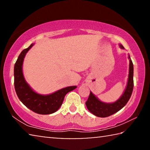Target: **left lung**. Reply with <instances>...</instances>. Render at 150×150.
Segmentation results:
<instances>
[{
    "label": "left lung",
    "mask_w": 150,
    "mask_h": 150,
    "mask_svg": "<svg viewBox=\"0 0 150 150\" xmlns=\"http://www.w3.org/2000/svg\"><path fill=\"white\" fill-rule=\"evenodd\" d=\"M120 46L121 48H124L123 45H120ZM128 57L130 59V65H129L128 84H127V87L123 95L118 100H116L114 103H103L98 100L92 93L90 92V95L88 96V99L85 104L88 110L94 115L101 118L108 117V116L117 112L128 102L132 93L134 88L133 63L130 59V55Z\"/></svg>",
    "instance_id": "obj_1"
}]
</instances>
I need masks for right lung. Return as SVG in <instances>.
<instances>
[{"label": "right lung", "mask_w": 150, "mask_h": 150, "mask_svg": "<svg viewBox=\"0 0 150 150\" xmlns=\"http://www.w3.org/2000/svg\"><path fill=\"white\" fill-rule=\"evenodd\" d=\"M33 45L20 53L15 63L14 88L18 97L24 105L34 112L40 115H50L56 112L62 106L66 94L76 88V86L63 88L48 95H42L35 93L24 79L22 73V63L26 53Z\"/></svg>", "instance_id": "1"}]
</instances>
